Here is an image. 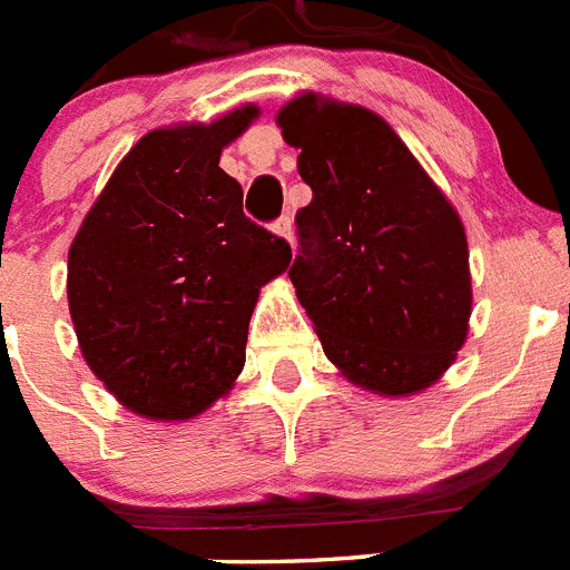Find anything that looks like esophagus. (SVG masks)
<instances>
[{
	"instance_id": "34e87169",
	"label": "esophagus",
	"mask_w": 570,
	"mask_h": 570,
	"mask_svg": "<svg viewBox=\"0 0 570 570\" xmlns=\"http://www.w3.org/2000/svg\"><path fill=\"white\" fill-rule=\"evenodd\" d=\"M274 230H276V234H279V236H285V239H288V242H294V219H291L288 214H282L279 219H276Z\"/></svg>"
}]
</instances>
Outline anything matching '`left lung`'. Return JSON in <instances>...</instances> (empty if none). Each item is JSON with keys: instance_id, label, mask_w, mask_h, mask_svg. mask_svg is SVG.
I'll use <instances>...</instances> for the list:
<instances>
[{"instance_id": "1", "label": "left lung", "mask_w": 570, "mask_h": 570, "mask_svg": "<svg viewBox=\"0 0 570 570\" xmlns=\"http://www.w3.org/2000/svg\"><path fill=\"white\" fill-rule=\"evenodd\" d=\"M276 122L314 190L288 276L325 356L382 396L434 385L471 316L456 210L374 110L302 94Z\"/></svg>"}]
</instances>
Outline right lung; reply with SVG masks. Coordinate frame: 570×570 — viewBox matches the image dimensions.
<instances>
[{"mask_svg": "<svg viewBox=\"0 0 570 570\" xmlns=\"http://www.w3.org/2000/svg\"><path fill=\"white\" fill-rule=\"evenodd\" d=\"M256 114L145 134L68 250L85 362L148 420H190L228 394L259 288L291 265L288 242L242 214V185L219 168Z\"/></svg>", "mask_w": 570, "mask_h": 570, "instance_id": "right-lung-1", "label": "right lung"}]
</instances>
